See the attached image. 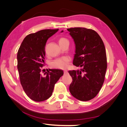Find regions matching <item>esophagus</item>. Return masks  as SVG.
<instances>
[{
  "mask_svg": "<svg viewBox=\"0 0 127 127\" xmlns=\"http://www.w3.org/2000/svg\"><path fill=\"white\" fill-rule=\"evenodd\" d=\"M64 74H68V70H64Z\"/></svg>",
  "mask_w": 127,
  "mask_h": 127,
  "instance_id": "esophagus-1",
  "label": "esophagus"
}]
</instances>
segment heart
Returning a JSON list of instances; mask_svg holds the SVG:
<instances>
[{
    "label": "heart",
    "mask_w": 127,
    "mask_h": 127,
    "mask_svg": "<svg viewBox=\"0 0 127 127\" xmlns=\"http://www.w3.org/2000/svg\"><path fill=\"white\" fill-rule=\"evenodd\" d=\"M66 41H68V40L64 38V37H61L58 40L59 45H61ZM70 61V57L68 56H63L62 57L57 58L55 59V60H53L51 62V65L55 68L62 69H66L68 66Z\"/></svg>",
    "instance_id": "1"
}]
</instances>
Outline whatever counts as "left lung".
<instances>
[{"label":"left lung","instance_id":"left-lung-1","mask_svg":"<svg viewBox=\"0 0 127 127\" xmlns=\"http://www.w3.org/2000/svg\"><path fill=\"white\" fill-rule=\"evenodd\" d=\"M67 31L75 44L73 64L81 68L69 71L72 79L70 92L79 100H90L99 92L105 80L107 59L104 42L92 29L75 27Z\"/></svg>","mask_w":127,"mask_h":127}]
</instances>
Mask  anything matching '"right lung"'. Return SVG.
I'll return each mask as SVG.
<instances>
[{
	"label": "right lung",
	"mask_w": 127,
	"mask_h": 127,
	"mask_svg": "<svg viewBox=\"0 0 127 127\" xmlns=\"http://www.w3.org/2000/svg\"><path fill=\"white\" fill-rule=\"evenodd\" d=\"M59 29H44L28 35L19 48L17 59L20 82L29 98L42 101L52 95L55 83L63 75L59 69H49L44 75L45 47L48 39Z\"/></svg>",
	"instance_id": "1"
}]
</instances>
